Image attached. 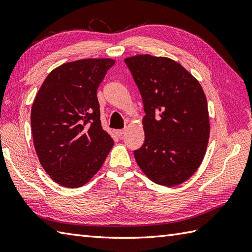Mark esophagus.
Wrapping results in <instances>:
<instances>
[{"mask_svg":"<svg viewBox=\"0 0 252 252\" xmlns=\"http://www.w3.org/2000/svg\"><path fill=\"white\" fill-rule=\"evenodd\" d=\"M123 134H125V130H117L116 131V135L121 137Z\"/></svg>","mask_w":252,"mask_h":252,"instance_id":"esophagus-1","label":"esophagus"}]
</instances>
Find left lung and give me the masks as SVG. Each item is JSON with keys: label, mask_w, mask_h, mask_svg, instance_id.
Wrapping results in <instances>:
<instances>
[{"label": "left lung", "mask_w": 252, "mask_h": 252, "mask_svg": "<svg viewBox=\"0 0 252 252\" xmlns=\"http://www.w3.org/2000/svg\"><path fill=\"white\" fill-rule=\"evenodd\" d=\"M143 99L145 141L134 151L138 167L156 184L175 186L199 168L207 151L210 122L198 80L168 57H126Z\"/></svg>", "instance_id": "obj_1"}]
</instances>
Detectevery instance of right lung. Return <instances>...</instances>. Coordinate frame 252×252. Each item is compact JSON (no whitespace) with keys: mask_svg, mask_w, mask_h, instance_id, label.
Returning <instances> with one entry per match:
<instances>
[{"mask_svg":"<svg viewBox=\"0 0 252 252\" xmlns=\"http://www.w3.org/2000/svg\"><path fill=\"white\" fill-rule=\"evenodd\" d=\"M111 58H85L52 70L31 107V131L40 163L62 186L77 189L98 172L114 140L103 130L97 89Z\"/></svg>","mask_w":252,"mask_h":252,"instance_id":"obj_1","label":"right lung"}]
</instances>
